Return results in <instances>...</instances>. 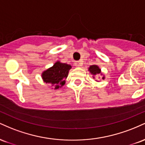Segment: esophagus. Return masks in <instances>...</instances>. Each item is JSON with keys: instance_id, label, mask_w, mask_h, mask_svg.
Here are the masks:
<instances>
[{"instance_id": "esophagus-1", "label": "esophagus", "mask_w": 145, "mask_h": 145, "mask_svg": "<svg viewBox=\"0 0 145 145\" xmlns=\"http://www.w3.org/2000/svg\"><path fill=\"white\" fill-rule=\"evenodd\" d=\"M74 65H75V66H76V67H81V66L82 65V63L81 62V61H76V62L74 63Z\"/></svg>"}]
</instances>
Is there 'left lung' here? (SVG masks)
Wrapping results in <instances>:
<instances>
[{"label":"left lung","instance_id":"left-lung-1","mask_svg":"<svg viewBox=\"0 0 145 145\" xmlns=\"http://www.w3.org/2000/svg\"><path fill=\"white\" fill-rule=\"evenodd\" d=\"M89 72L91 73V74L93 75V76H95V75H97V74H101V69H99V67H98L97 65H95L90 66L89 68ZM102 78L103 79H104V77H103Z\"/></svg>","mask_w":145,"mask_h":145}]
</instances>
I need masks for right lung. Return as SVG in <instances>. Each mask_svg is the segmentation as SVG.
Instances as JSON below:
<instances>
[{
    "instance_id": "right-lung-1",
    "label": "right lung",
    "mask_w": 145,
    "mask_h": 145,
    "mask_svg": "<svg viewBox=\"0 0 145 145\" xmlns=\"http://www.w3.org/2000/svg\"><path fill=\"white\" fill-rule=\"evenodd\" d=\"M71 68L69 65L57 61L52 67L42 73V78L45 82L51 83L54 85V89H58L65 84Z\"/></svg>"
}]
</instances>
